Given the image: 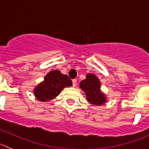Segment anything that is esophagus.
I'll list each match as a JSON object with an SVG mask.
<instances>
[{
	"mask_svg": "<svg viewBox=\"0 0 149 149\" xmlns=\"http://www.w3.org/2000/svg\"><path fill=\"white\" fill-rule=\"evenodd\" d=\"M72 83H73V87H76V84H77V81H76V79H73V80H72Z\"/></svg>",
	"mask_w": 149,
	"mask_h": 149,
	"instance_id": "34e87169",
	"label": "esophagus"
}]
</instances>
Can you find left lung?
Wrapping results in <instances>:
<instances>
[{
    "label": "left lung",
    "mask_w": 149,
    "mask_h": 149,
    "mask_svg": "<svg viewBox=\"0 0 149 149\" xmlns=\"http://www.w3.org/2000/svg\"><path fill=\"white\" fill-rule=\"evenodd\" d=\"M101 82L94 74L89 73L84 80L80 83V87L84 90L87 101L95 105H102L106 101L105 95L101 92Z\"/></svg>",
    "instance_id": "8db88e82"
}]
</instances>
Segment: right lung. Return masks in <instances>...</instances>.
<instances>
[{"label":"right lung","mask_w":149,"mask_h":149,"mask_svg":"<svg viewBox=\"0 0 149 149\" xmlns=\"http://www.w3.org/2000/svg\"><path fill=\"white\" fill-rule=\"evenodd\" d=\"M72 85L70 79L59 70H52L45 77L44 81L36 87L34 93L41 101H48L57 96L63 88Z\"/></svg>","instance_id":"right-lung-1"}]
</instances>
